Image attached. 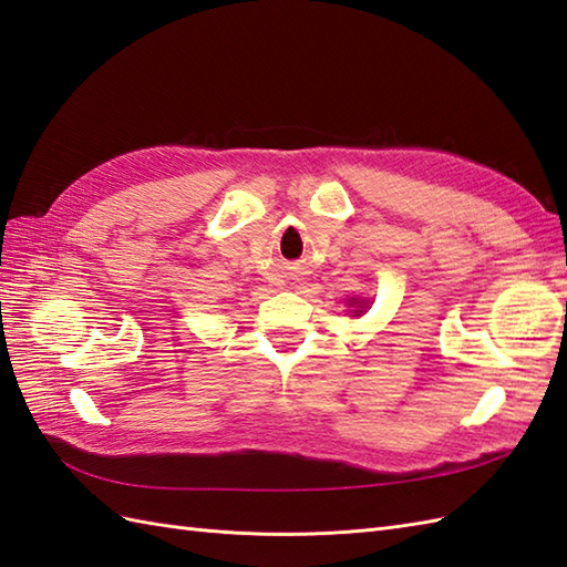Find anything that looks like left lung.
<instances>
[{"label": "left lung", "mask_w": 567, "mask_h": 567, "mask_svg": "<svg viewBox=\"0 0 567 567\" xmlns=\"http://www.w3.org/2000/svg\"><path fill=\"white\" fill-rule=\"evenodd\" d=\"M354 305H358V309H354V313H360V311L364 309V301H358V299H352V305H350V307H354Z\"/></svg>", "instance_id": "obj_1"}]
</instances>
